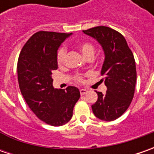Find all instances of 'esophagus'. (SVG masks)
Returning a JSON list of instances; mask_svg holds the SVG:
<instances>
[{"label": "esophagus", "mask_w": 154, "mask_h": 154, "mask_svg": "<svg viewBox=\"0 0 154 154\" xmlns=\"http://www.w3.org/2000/svg\"><path fill=\"white\" fill-rule=\"evenodd\" d=\"M80 92L81 95H84V94H86V92H87V90L86 89H80Z\"/></svg>", "instance_id": "1"}]
</instances>
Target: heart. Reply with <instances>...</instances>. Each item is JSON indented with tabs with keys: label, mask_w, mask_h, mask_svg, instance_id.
Returning <instances> with one entry per match:
<instances>
[{
	"label": "heart",
	"mask_w": 154,
	"mask_h": 154,
	"mask_svg": "<svg viewBox=\"0 0 154 154\" xmlns=\"http://www.w3.org/2000/svg\"><path fill=\"white\" fill-rule=\"evenodd\" d=\"M80 50L81 53L83 54V56L85 57H89V56H93L94 53H95V48L94 46L88 43V42H82L80 43ZM66 55H67V51L65 48H61L58 52H57V56H56V61H57V64L59 66H63L65 64V61H66ZM74 80L77 82H82L83 81V75L80 74H78L75 75L74 77Z\"/></svg>",
	"instance_id": "obj_1"
}]
</instances>
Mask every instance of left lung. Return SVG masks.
<instances>
[{
  "label": "left lung",
  "instance_id": "left-lung-1",
  "mask_svg": "<svg viewBox=\"0 0 154 154\" xmlns=\"http://www.w3.org/2000/svg\"><path fill=\"white\" fill-rule=\"evenodd\" d=\"M95 38L103 48L104 62L101 74L104 76L106 93L96 92L98 100L92 105L93 114L103 121H114L128 108L134 98L136 68L134 55L121 33L107 26L83 31Z\"/></svg>",
  "mask_w": 154,
  "mask_h": 154
}]
</instances>
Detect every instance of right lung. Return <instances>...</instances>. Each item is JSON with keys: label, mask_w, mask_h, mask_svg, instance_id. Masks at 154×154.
<instances>
[{"label": "right lung", "mask_w": 154, "mask_h": 154, "mask_svg": "<svg viewBox=\"0 0 154 154\" xmlns=\"http://www.w3.org/2000/svg\"><path fill=\"white\" fill-rule=\"evenodd\" d=\"M72 33L38 32L28 39L18 60L17 72L21 94L40 120L51 126L70 121L80 93L75 86L53 87L52 71L58 68L59 46Z\"/></svg>", "instance_id": "obj_1"}]
</instances>
